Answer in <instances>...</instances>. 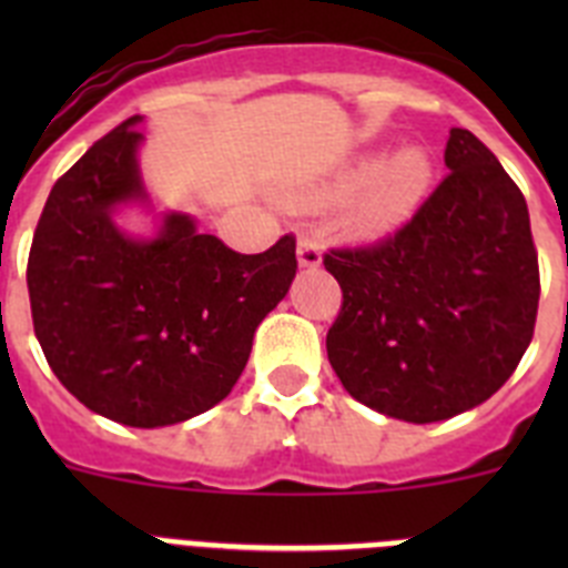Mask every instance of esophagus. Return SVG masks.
I'll use <instances>...</instances> for the list:
<instances>
[{
	"label": "esophagus",
	"mask_w": 568,
	"mask_h": 568,
	"mask_svg": "<svg viewBox=\"0 0 568 568\" xmlns=\"http://www.w3.org/2000/svg\"><path fill=\"white\" fill-rule=\"evenodd\" d=\"M298 264L301 267H318L321 264L318 241H315L310 233H304L298 239Z\"/></svg>",
	"instance_id": "1"
}]
</instances>
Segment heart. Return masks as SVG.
Returning a JSON list of instances; mask_svg holds the SVG:
<instances>
[{
	"instance_id": "obj_1",
	"label": "heart",
	"mask_w": 568,
	"mask_h": 568,
	"mask_svg": "<svg viewBox=\"0 0 568 568\" xmlns=\"http://www.w3.org/2000/svg\"><path fill=\"white\" fill-rule=\"evenodd\" d=\"M429 179H433L429 155L418 148H409L400 150L384 164L378 159L361 162L353 173L346 175L341 190L353 193L361 184H366V193L358 207V222L366 230H389L418 207L420 199L429 190Z\"/></svg>"
}]
</instances>
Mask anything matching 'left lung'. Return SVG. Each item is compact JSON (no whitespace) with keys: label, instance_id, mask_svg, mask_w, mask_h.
<instances>
[{"label":"left lung","instance_id":"obj_1","mask_svg":"<svg viewBox=\"0 0 568 568\" xmlns=\"http://www.w3.org/2000/svg\"><path fill=\"white\" fill-rule=\"evenodd\" d=\"M449 173L395 233L324 253L341 287L335 375L389 418L433 424L484 404L535 335L538 250L520 187L478 135L449 130Z\"/></svg>","mask_w":568,"mask_h":568}]
</instances>
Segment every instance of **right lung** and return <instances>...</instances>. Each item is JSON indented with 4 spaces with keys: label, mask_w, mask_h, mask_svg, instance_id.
<instances>
[{
    "label": "right lung",
    "mask_w": 568,
    "mask_h": 568,
    "mask_svg": "<svg viewBox=\"0 0 568 568\" xmlns=\"http://www.w3.org/2000/svg\"><path fill=\"white\" fill-rule=\"evenodd\" d=\"M135 122L57 179L30 244L28 293L33 333L64 389L115 424L153 429L227 398L298 258L293 233L244 255L195 233L182 213L153 241L119 233L113 204L144 195Z\"/></svg>",
    "instance_id": "1"
}]
</instances>
